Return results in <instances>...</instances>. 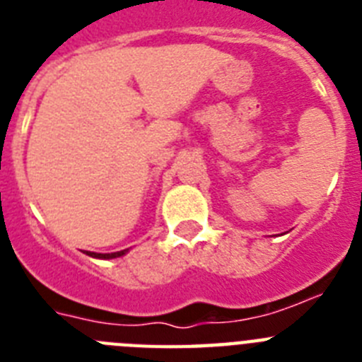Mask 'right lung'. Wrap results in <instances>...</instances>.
Segmentation results:
<instances>
[{"instance_id": "1", "label": "right lung", "mask_w": 362, "mask_h": 362, "mask_svg": "<svg viewBox=\"0 0 362 362\" xmlns=\"http://www.w3.org/2000/svg\"><path fill=\"white\" fill-rule=\"evenodd\" d=\"M127 254V250L121 252H114V254H95V252H86V255H90V257H98V259H114V257H121V255Z\"/></svg>"}]
</instances>
